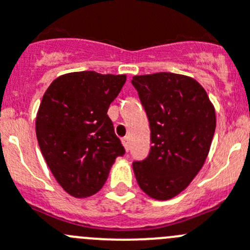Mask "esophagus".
Returning a JSON list of instances; mask_svg holds the SVG:
<instances>
[{"label": "esophagus", "instance_id": "esophagus-1", "mask_svg": "<svg viewBox=\"0 0 250 250\" xmlns=\"http://www.w3.org/2000/svg\"><path fill=\"white\" fill-rule=\"evenodd\" d=\"M122 145L123 147H125V149L129 150V139H128V137H125V138H122Z\"/></svg>", "mask_w": 250, "mask_h": 250}]
</instances>
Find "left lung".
I'll use <instances>...</instances> for the list:
<instances>
[{
    "label": "left lung",
    "instance_id": "obj_1",
    "mask_svg": "<svg viewBox=\"0 0 250 250\" xmlns=\"http://www.w3.org/2000/svg\"><path fill=\"white\" fill-rule=\"evenodd\" d=\"M150 127L152 147L134 162L141 189L167 201L189 186L208 157L215 130V109L206 89L192 77L170 72L134 76Z\"/></svg>",
    "mask_w": 250,
    "mask_h": 250
}]
</instances>
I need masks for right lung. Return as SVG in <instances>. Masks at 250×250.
<instances>
[{"mask_svg": "<svg viewBox=\"0 0 250 250\" xmlns=\"http://www.w3.org/2000/svg\"><path fill=\"white\" fill-rule=\"evenodd\" d=\"M125 80V75L72 72L44 92L36 116L38 146L56 181L72 197L96 194L117 157L125 154L107 111Z\"/></svg>", "mask_w": 250, "mask_h": 250, "instance_id": "obj_1", "label": "right lung"}]
</instances>
